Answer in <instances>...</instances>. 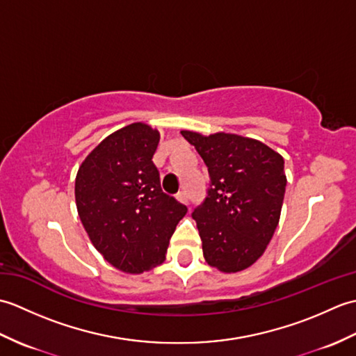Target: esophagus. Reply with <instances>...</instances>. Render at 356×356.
<instances>
[{
	"mask_svg": "<svg viewBox=\"0 0 356 356\" xmlns=\"http://www.w3.org/2000/svg\"><path fill=\"white\" fill-rule=\"evenodd\" d=\"M176 197H177V200L180 203H185V205H188V194H186V191H179Z\"/></svg>",
	"mask_w": 356,
	"mask_h": 356,
	"instance_id": "esophagus-1",
	"label": "esophagus"
}]
</instances>
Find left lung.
Returning a JSON list of instances; mask_svg holds the SVG:
<instances>
[{
	"instance_id": "left-lung-1",
	"label": "left lung",
	"mask_w": 356,
	"mask_h": 356,
	"mask_svg": "<svg viewBox=\"0 0 356 356\" xmlns=\"http://www.w3.org/2000/svg\"><path fill=\"white\" fill-rule=\"evenodd\" d=\"M208 166V195L193 211L203 257L218 270L238 272L263 255L282 213L284 161L263 142L238 134L184 130Z\"/></svg>"
}]
</instances>
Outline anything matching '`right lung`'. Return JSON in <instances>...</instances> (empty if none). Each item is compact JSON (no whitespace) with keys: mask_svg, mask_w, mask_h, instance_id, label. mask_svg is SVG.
<instances>
[{"mask_svg":"<svg viewBox=\"0 0 356 356\" xmlns=\"http://www.w3.org/2000/svg\"><path fill=\"white\" fill-rule=\"evenodd\" d=\"M161 134L134 122L107 136L79 166L74 197L93 246L130 274L165 260L170 238L188 208L161 188L153 156Z\"/></svg>","mask_w":356,"mask_h":356,"instance_id":"obj_1","label":"right lung"}]
</instances>
